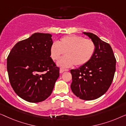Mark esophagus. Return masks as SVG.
<instances>
[{
  "label": "esophagus",
  "mask_w": 126,
  "mask_h": 126,
  "mask_svg": "<svg viewBox=\"0 0 126 126\" xmlns=\"http://www.w3.org/2000/svg\"><path fill=\"white\" fill-rule=\"evenodd\" d=\"M69 71L68 69H67V68H60V72H61V73H63V72H65V71Z\"/></svg>",
  "instance_id": "1"
}]
</instances>
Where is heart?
<instances>
[{"label":"heart","instance_id":"1","mask_svg":"<svg viewBox=\"0 0 126 126\" xmlns=\"http://www.w3.org/2000/svg\"><path fill=\"white\" fill-rule=\"evenodd\" d=\"M95 51V45L93 40L75 35L62 37L58 42H54L49 49L51 57L54 61L59 59L65 52V56L57 63L63 67L85 64L91 59Z\"/></svg>","mask_w":126,"mask_h":126}]
</instances>
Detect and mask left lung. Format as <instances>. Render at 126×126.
Returning a JSON list of instances; mask_svg holds the SVG:
<instances>
[{
	"mask_svg": "<svg viewBox=\"0 0 126 126\" xmlns=\"http://www.w3.org/2000/svg\"><path fill=\"white\" fill-rule=\"evenodd\" d=\"M83 33L94 42L95 51L87 63L70 70L71 88L78 98L91 100L104 95L110 87L116 70V59L109 43L93 33Z\"/></svg>",
	"mask_w": 126,
	"mask_h": 126,
	"instance_id": "left-lung-1",
	"label": "left lung"
}]
</instances>
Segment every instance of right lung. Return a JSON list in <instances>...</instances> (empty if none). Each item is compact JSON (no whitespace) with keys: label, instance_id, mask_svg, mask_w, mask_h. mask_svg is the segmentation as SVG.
I'll return each mask as SVG.
<instances>
[{"label":"right lung","instance_id":"1","mask_svg":"<svg viewBox=\"0 0 126 126\" xmlns=\"http://www.w3.org/2000/svg\"><path fill=\"white\" fill-rule=\"evenodd\" d=\"M49 33H34L16 44L7 59L10 84L26 101L38 103L50 96L59 77V68L50 57Z\"/></svg>","mask_w":126,"mask_h":126}]
</instances>
